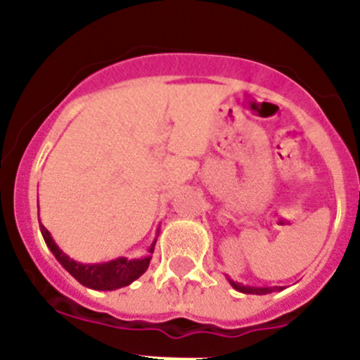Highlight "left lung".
I'll list each match as a JSON object with an SVG mask.
<instances>
[{
	"mask_svg": "<svg viewBox=\"0 0 360 360\" xmlns=\"http://www.w3.org/2000/svg\"><path fill=\"white\" fill-rule=\"evenodd\" d=\"M226 281L230 282L231 288L238 292H244V294H257V296H263V294H270V292H277L282 291L284 288H278V285H274V288H257V285H248V284H242V282L233 281V278L226 277Z\"/></svg>",
	"mask_w": 360,
	"mask_h": 360,
	"instance_id": "left-lung-1",
	"label": "left lung"
}]
</instances>
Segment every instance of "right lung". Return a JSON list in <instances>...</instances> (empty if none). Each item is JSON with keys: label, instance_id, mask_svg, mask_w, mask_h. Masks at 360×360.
<instances>
[{"label": "right lung", "instance_id": "obj_1", "mask_svg": "<svg viewBox=\"0 0 360 360\" xmlns=\"http://www.w3.org/2000/svg\"><path fill=\"white\" fill-rule=\"evenodd\" d=\"M39 230H41L43 238H45L46 248L52 250V254L63 264L64 270L69 271L82 285H85L89 289H96V291H115V289L125 288V285H130L134 281H137L148 270V266H150L155 244H157L158 238L157 230V237L153 238L151 245L148 248V254L143 257H136V259L116 257V259L104 261V263H79V261H75L72 257H69L56 244L50 231L43 224L39 226Z\"/></svg>", "mask_w": 360, "mask_h": 360}]
</instances>
